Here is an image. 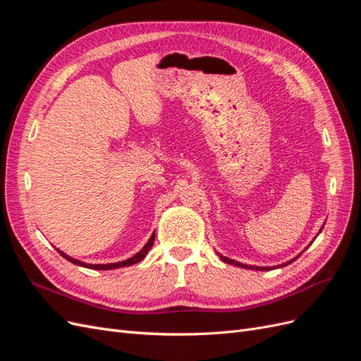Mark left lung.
<instances>
[{"label": "left lung", "mask_w": 361, "mask_h": 361, "mask_svg": "<svg viewBox=\"0 0 361 361\" xmlns=\"http://www.w3.org/2000/svg\"><path fill=\"white\" fill-rule=\"evenodd\" d=\"M324 227H321V231H322ZM321 231H319V233H321ZM318 233V235H319ZM316 235V236H318ZM218 256H220V259L223 260V262H226V264H231V265H235V267H239V268H245V269H256V271H265V269H272V268H265V267H253V265H244V264H241V262H236V260H233V259H228V257H226V256H221L220 253H216ZM300 256V255H298ZM298 256L295 257V259H298ZM295 259H292V260H289V262H286V264H283V265H279V267H274V268H281V267H286V265H289L290 262H293Z\"/></svg>", "instance_id": "8db88e82"}]
</instances>
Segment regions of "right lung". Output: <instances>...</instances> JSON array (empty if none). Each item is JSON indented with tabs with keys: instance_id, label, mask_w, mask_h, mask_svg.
Here are the masks:
<instances>
[{
	"instance_id": "1",
	"label": "right lung",
	"mask_w": 361,
	"mask_h": 361,
	"mask_svg": "<svg viewBox=\"0 0 361 361\" xmlns=\"http://www.w3.org/2000/svg\"><path fill=\"white\" fill-rule=\"evenodd\" d=\"M154 241H155V232L152 233V236L149 238L147 244H146L143 248H141L137 255H134L133 257H129V259L122 260V262H114V264H105V265H104V264H97V265L85 264V262H81V260H78V259H73V257L68 256L66 253H63V251L59 250V248H57V251H59V253H60L64 259L72 262L73 265L84 267V268H90V269H104V271H106V269H116V268H123V267H130V265H134V264H138L140 260H143V259L146 257V255L149 253V250L152 248V245H154Z\"/></svg>"
}]
</instances>
